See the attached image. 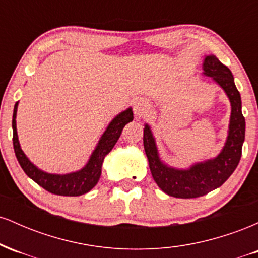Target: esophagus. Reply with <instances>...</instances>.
Instances as JSON below:
<instances>
[{
    "instance_id": "obj_1",
    "label": "esophagus",
    "mask_w": 258,
    "mask_h": 258,
    "mask_svg": "<svg viewBox=\"0 0 258 258\" xmlns=\"http://www.w3.org/2000/svg\"><path fill=\"white\" fill-rule=\"evenodd\" d=\"M132 108H133V112H135L136 117H142L147 114V111L149 110L150 104L149 100L146 98H136L132 103Z\"/></svg>"
}]
</instances>
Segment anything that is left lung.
<instances>
[{
  "mask_svg": "<svg viewBox=\"0 0 258 258\" xmlns=\"http://www.w3.org/2000/svg\"><path fill=\"white\" fill-rule=\"evenodd\" d=\"M203 69L204 75L212 78L226 92L232 106L227 141L216 158L197 162L189 168L168 166L160 159L152 128L148 123L144 125L143 144L153 178L164 193L180 199L203 197L223 184L240 161L242 143L245 141V117L241 112V98L234 84L232 72L212 54L205 57Z\"/></svg>",
  "mask_w": 258,
  "mask_h": 258,
  "instance_id": "8db88e82",
  "label": "left lung"
}]
</instances>
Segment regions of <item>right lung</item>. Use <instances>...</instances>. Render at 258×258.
<instances>
[{"instance_id": "1", "label": "right lung", "mask_w": 258, "mask_h": 258, "mask_svg": "<svg viewBox=\"0 0 258 258\" xmlns=\"http://www.w3.org/2000/svg\"><path fill=\"white\" fill-rule=\"evenodd\" d=\"M18 103L19 102H17L16 105H14L13 120H12L13 147L18 162L24 170V172L28 174V177H30L38 185L42 186L49 193L63 195V197H79V195L86 194L98 183L100 174H102V165L104 158L111 152V149L116 144L125 125L133 120L132 108L126 109L125 111H121L119 115H116L106 127L104 133L99 139L98 144H97L96 149L91 154L87 164L81 170L65 174L48 173L35 166L20 148L16 122Z\"/></svg>"}]
</instances>
